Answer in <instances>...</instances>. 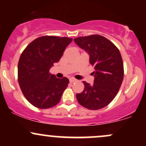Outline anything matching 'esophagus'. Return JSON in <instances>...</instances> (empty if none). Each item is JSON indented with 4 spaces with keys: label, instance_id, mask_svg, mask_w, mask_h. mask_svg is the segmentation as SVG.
I'll return each instance as SVG.
<instances>
[{
    "label": "esophagus",
    "instance_id": "esophagus-1",
    "mask_svg": "<svg viewBox=\"0 0 146 146\" xmlns=\"http://www.w3.org/2000/svg\"><path fill=\"white\" fill-rule=\"evenodd\" d=\"M69 81H70V82H71V83H73V82H75L77 81V80H76V79H74V78H71L69 80Z\"/></svg>",
    "mask_w": 146,
    "mask_h": 146
}]
</instances>
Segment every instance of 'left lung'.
I'll return each mask as SVG.
<instances>
[{
	"instance_id": "8db88e82",
	"label": "left lung",
	"mask_w": 146,
	"mask_h": 146,
	"mask_svg": "<svg viewBox=\"0 0 146 146\" xmlns=\"http://www.w3.org/2000/svg\"><path fill=\"white\" fill-rule=\"evenodd\" d=\"M74 41L89 55L90 64L95 68L94 83L84 81V89L77 93V100L88 109H101L113 101L121 87L123 78L121 53L113 42L100 35L78 37Z\"/></svg>"
}]
</instances>
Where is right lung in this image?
<instances>
[{"instance_id": "add662e5", "label": "right lung", "mask_w": 146, "mask_h": 146, "mask_svg": "<svg viewBox=\"0 0 146 146\" xmlns=\"http://www.w3.org/2000/svg\"><path fill=\"white\" fill-rule=\"evenodd\" d=\"M72 38L42 36L31 42L20 57L18 80L21 89L29 103L45 109L56 106L68 86V78H57L49 73L59 62Z\"/></svg>"}]
</instances>
